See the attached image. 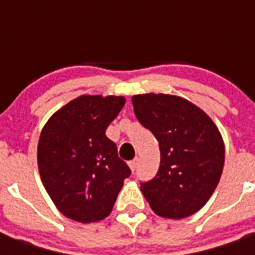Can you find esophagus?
I'll list each match as a JSON object with an SVG mask.
<instances>
[{"mask_svg":"<svg viewBox=\"0 0 255 255\" xmlns=\"http://www.w3.org/2000/svg\"><path fill=\"white\" fill-rule=\"evenodd\" d=\"M137 164H139V160L137 159L131 160V161L128 163V165H129V168H131L132 172H133V170H136V168H137Z\"/></svg>","mask_w":255,"mask_h":255,"instance_id":"1","label":"esophagus"}]
</instances>
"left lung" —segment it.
Returning a JSON list of instances; mask_svg holds the SVG:
<instances>
[{
    "label": "left lung",
    "instance_id": "obj_1",
    "mask_svg": "<svg viewBox=\"0 0 255 255\" xmlns=\"http://www.w3.org/2000/svg\"><path fill=\"white\" fill-rule=\"evenodd\" d=\"M133 112L155 135L160 167L140 189L157 216L189 217L205 205L221 178L225 145L213 120L181 96H132Z\"/></svg>",
    "mask_w": 255,
    "mask_h": 255
}]
</instances>
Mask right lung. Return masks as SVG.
<instances>
[{
    "mask_svg": "<svg viewBox=\"0 0 255 255\" xmlns=\"http://www.w3.org/2000/svg\"><path fill=\"white\" fill-rule=\"evenodd\" d=\"M126 103L123 96L82 95L47 120L38 141V169L62 214L82 224L112 212L131 169L106 129Z\"/></svg>",
    "mask_w": 255,
    "mask_h": 255,
    "instance_id": "1",
    "label": "right lung"
}]
</instances>
